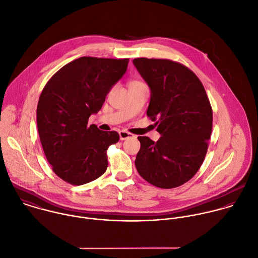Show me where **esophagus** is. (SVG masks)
Returning <instances> with one entry per match:
<instances>
[{
	"instance_id": "obj_1",
	"label": "esophagus",
	"mask_w": 258,
	"mask_h": 258,
	"mask_svg": "<svg viewBox=\"0 0 258 258\" xmlns=\"http://www.w3.org/2000/svg\"><path fill=\"white\" fill-rule=\"evenodd\" d=\"M132 137H133V135L131 133H127L125 131H120L119 132V139L121 141H124V140H126L128 138H132Z\"/></svg>"
}]
</instances>
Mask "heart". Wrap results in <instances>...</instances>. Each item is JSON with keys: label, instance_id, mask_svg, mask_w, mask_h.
<instances>
[{"label": "heart", "instance_id": "obj_1", "mask_svg": "<svg viewBox=\"0 0 258 258\" xmlns=\"http://www.w3.org/2000/svg\"><path fill=\"white\" fill-rule=\"evenodd\" d=\"M142 84H144L142 81H140V80H132L131 82H130V86H135V85H142Z\"/></svg>", "mask_w": 258, "mask_h": 258}]
</instances>
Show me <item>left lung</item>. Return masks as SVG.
<instances>
[{
  "label": "left lung",
  "instance_id": "obj_1",
  "mask_svg": "<svg viewBox=\"0 0 258 258\" xmlns=\"http://www.w3.org/2000/svg\"><path fill=\"white\" fill-rule=\"evenodd\" d=\"M133 63L151 89L147 115L161 135L156 143L138 138L141 149L136 168L156 187H179L204 162L212 133L210 101L196 74L181 63L148 58H136Z\"/></svg>",
  "mask_w": 258,
  "mask_h": 258
}]
</instances>
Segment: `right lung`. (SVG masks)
Here are the masks:
<instances>
[{
	"label": "right lung",
	"mask_w": 258,
	"mask_h": 258,
	"mask_svg": "<svg viewBox=\"0 0 258 258\" xmlns=\"http://www.w3.org/2000/svg\"><path fill=\"white\" fill-rule=\"evenodd\" d=\"M127 64V58L80 57L59 69L43 88L37 106L38 133L47 161L63 181L83 185L106 171V151L119 136L87 122L100 110Z\"/></svg>",
	"instance_id": "1"
}]
</instances>
